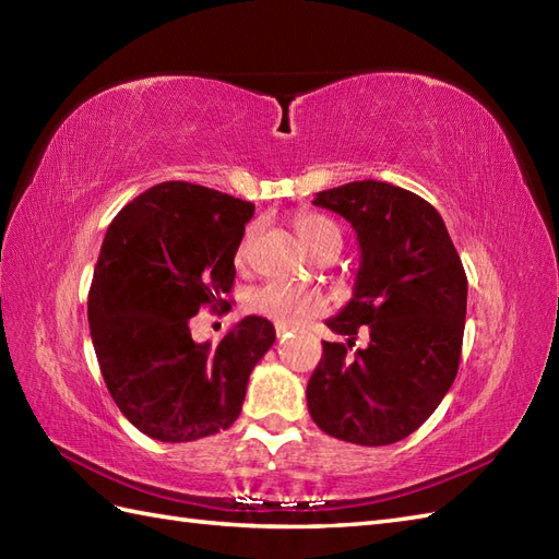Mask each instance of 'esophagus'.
<instances>
[{
    "label": "esophagus",
    "mask_w": 559,
    "mask_h": 559,
    "mask_svg": "<svg viewBox=\"0 0 559 559\" xmlns=\"http://www.w3.org/2000/svg\"><path fill=\"white\" fill-rule=\"evenodd\" d=\"M288 334H290V326H283V324H278V326H276V336H278V338L288 336Z\"/></svg>",
    "instance_id": "34e87169"
}]
</instances>
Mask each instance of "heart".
<instances>
[{"instance_id": "obj_1", "label": "heart", "mask_w": 559, "mask_h": 559, "mask_svg": "<svg viewBox=\"0 0 559 559\" xmlns=\"http://www.w3.org/2000/svg\"><path fill=\"white\" fill-rule=\"evenodd\" d=\"M295 230H298L302 242L310 247L314 254L329 242H341V233L336 228V223L324 216H317V213H305V216H300L295 221ZM249 240H252V228H249L242 237L240 249H237V261H245ZM247 305L249 310L259 317H266L271 322L283 324V326H295L305 322L307 317L324 312L326 298L319 290L298 286V283L269 281L264 286L252 290Z\"/></svg>"}]
</instances>
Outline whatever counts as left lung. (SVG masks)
Wrapping results in <instances>:
<instances>
[{
	"label": "left lung",
	"mask_w": 559,
	"mask_h": 559,
	"mask_svg": "<svg viewBox=\"0 0 559 559\" xmlns=\"http://www.w3.org/2000/svg\"><path fill=\"white\" fill-rule=\"evenodd\" d=\"M346 218L360 247L353 298L326 326L353 346L346 358L324 341L307 382V408L322 432L362 447L406 439L454 384L466 322L468 281L437 209L408 189L362 180L324 189L312 201Z\"/></svg>",
	"instance_id": "obj_1"
}]
</instances>
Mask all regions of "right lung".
I'll use <instances>...</instances> for the list:
<instances>
[{"mask_svg": "<svg viewBox=\"0 0 559 559\" xmlns=\"http://www.w3.org/2000/svg\"><path fill=\"white\" fill-rule=\"evenodd\" d=\"M254 204L189 182H160L127 204L100 247L88 324L105 384L136 430L194 442L237 420L254 365L276 341L264 317H245L218 346L189 331L223 300Z\"/></svg>", "mask_w": 559, "mask_h": 559, "instance_id": "1", "label": "right lung"}]
</instances>
